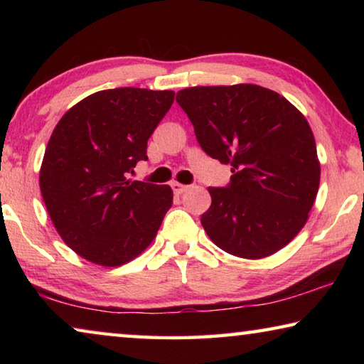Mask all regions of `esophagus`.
<instances>
[{"label":"esophagus","instance_id":"34e87169","mask_svg":"<svg viewBox=\"0 0 364 364\" xmlns=\"http://www.w3.org/2000/svg\"><path fill=\"white\" fill-rule=\"evenodd\" d=\"M186 184H181V183H176V181H173L171 183V189H173V193L175 194H183L184 191H186Z\"/></svg>","mask_w":364,"mask_h":364}]
</instances>
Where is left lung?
<instances>
[{
  "label": "left lung",
  "mask_w": 364,
  "mask_h": 364,
  "mask_svg": "<svg viewBox=\"0 0 364 364\" xmlns=\"http://www.w3.org/2000/svg\"><path fill=\"white\" fill-rule=\"evenodd\" d=\"M197 143L230 164L225 188H208L200 223L215 245L241 258L284 247L308 220L319 188L311 128L286 97L258 85L194 86L176 93Z\"/></svg>",
  "instance_id": "obj_1"
}]
</instances>
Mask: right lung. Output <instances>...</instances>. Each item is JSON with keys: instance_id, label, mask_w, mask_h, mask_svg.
Returning <instances> with one entry per match:
<instances>
[{"instance_id": "obj_1", "label": "right lung", "mask_w": 364, "mask_h": 364, "mask_svg": "<svg viewBox=\"0 0 364 364\" xmlns=\"http://www.w3.org/2000/svg\"><path fill=\"white\" fill-rule=\"evenodd\" d=\"M173 100V91H97L67 110L54 128L40 189L59 236L80 257L120 267L156 237L173 193L167 184L127 176L147 160V139Z\"/></svg>"}]
</instances>
